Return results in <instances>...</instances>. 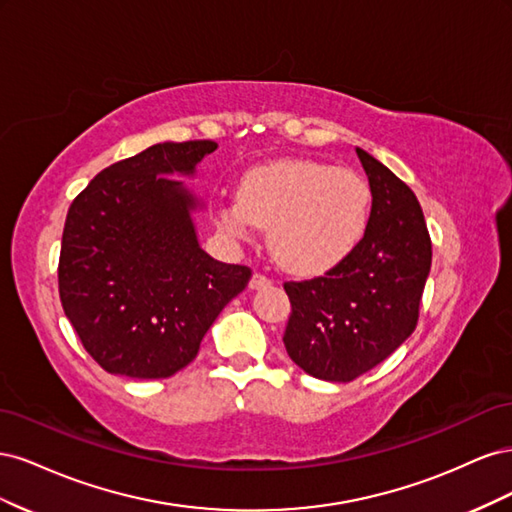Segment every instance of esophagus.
Listing matches in <instances>:
<instances>
[{
	"label": "esophagus",
	"mask_w": 512,
	"mask_h": 512,
	"mask_svg": "<svg viewBox=\"0 0 512 512\" xmlns=\"http://www.w3.org/2000/svg\"><path fill=\"white\" fill-rule=\"evenodd\" d=\"M269 284H271L269 277H267L265 273H260V271H256V273L252 275V280H250V288H252V290H260V288H265V286H269Z\"/></svg>",
	"instance_id": "esophagus-1"
}]
</instances>
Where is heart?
Returning <instances> with one entry per match:
<instances>
[{
    "label": "heart",
    "mask_w": 512,
    "mask_h": 512,
    "mask_svg": "<svg viewBox=\"0 0 512 512\" xmlns=\"http://www.w3.org/2000/svg\"><path fill=\"white\" fill-rule=\"evenodd\" d=\"M371 215V188L354 170L316 160H280L247 170L239 198L220 207L235 237L269 226V247L294 273L333 269L361 243Z\"/></svg>",
    "instance_id": "heart-1"
}]
</instances>
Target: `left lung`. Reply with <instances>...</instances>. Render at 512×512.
<instances>
[{
	"label": "left lung",
	"mask_w": 512,
	"mask_h": 512,
	"mask_svg": "<svg viewBox=\"0 0 512 512\" xmlns=\"http://www.w3.org/2000/svg\"><path fill=\"white\" fill-rule=\"evenodd\" d=\"M371 188L361 243L312 280L286 282L290 318L284 346L305 374L350 382L374 369L412 335L431 269V239L408 185L356 149Z\"/></svg>",
	"instance_id": "left-lung-1"
}]
</instances>
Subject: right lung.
<instances>
[{
    "label": "right lung",
    "instance_id": "add662e5",
    "mask_svg": "<svg viewBox=\"0 0 512 512\" xmlns=\"http://www.w3.org/2000/svg\"><path fill=\"white\" fill-rule=\"evenodd\" d=\"M213 141L158 143L115 162L72 200L59 254V299L83 348L108 374L158 380L198 354L252 269L198 245L192 175Z\"/></svg>",
    "mask_w": 512,
    "mask_h": 512
}]
</instances>
